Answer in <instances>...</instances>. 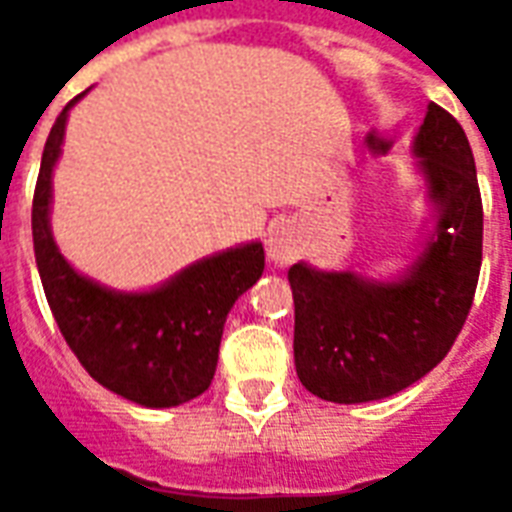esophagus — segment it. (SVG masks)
Segmentation results:
<instances>
[{
	"label": "esophagus",
	"instance_id": "34e87169",
	"mask_svg": "<svg viewBox=\"0 0 512 512\" xmlns=\"http://www.w3.org/2000/svg\"><path fill=\"white\" fill-rule=\"evenodd\" d=\"M297 256H300V237H297V231H294L289 223L272 226L270 234H267V259H270L275 267H286V264H292Z\"/></svg>",
	"mask_w": 512,
	"mask_h": 512
}]
</instances>
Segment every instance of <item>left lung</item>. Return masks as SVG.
Wrapping results in <instances>:
<instances>
[{
  "label": "left lung",
  "instance_id": "left-lung-1",
  "mask_svg": "<svg viewBox=\"0 0 512 512\" xmlns=\"http://www.w3.org/2000/svg\"><path fill=\"white\" fill-rule=\"evenodd\" d=\"M431 218L393 275L319 270L297 261L294 365L305 390L333 404L401 393L442 363L472 308L483 261V204L472 147L445 108L428 103L412 141Z\"/></svg>",
  "mask_w": 512,
  "mask_h": 512
}]
</instances>
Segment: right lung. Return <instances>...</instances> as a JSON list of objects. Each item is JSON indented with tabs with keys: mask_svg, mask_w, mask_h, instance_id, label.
<instances>
[{
	"mask_svg": "<svg viewBox=\"0 0 512 512\" xmlns=\"http://www.w3.org/2000/svg\"><path fill=\"white\" fill-rule=\"evenodd\" d=\"M84 95L62 108L40 160L32 201L37 272L59 330L87 374L133 404L171 409L210 387L226 316L261 278L264 245L251 240L212 253L136 292L78 272L54 240L51 204L67 117Z\"/></svg>",
	"mask_w": 512,
	"mask_h": 512,
	"instance_id": "add662e5",
	"label": "right lung"
}]
</instances>
